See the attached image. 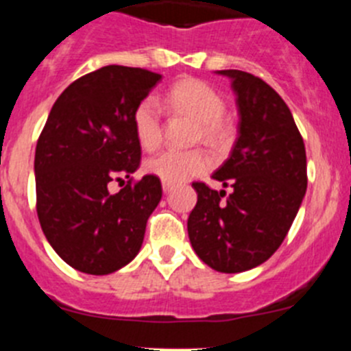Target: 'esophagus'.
<instances>
[{"instance_id": "1", "label": "esophagus", "mask_w": 351, "mask_h": 351, "mask_svg": "<svg viewBox=\"0 0 351 351\" xmlns=\"http://www.w3.org/2000/svg\"><path fill=\"white\" fill-rule=\"evenodd\" d=\"M161 188H163V191H165V193H169V191H172L173 184H170V182H161Z\"/></svg>"}]
</instances>
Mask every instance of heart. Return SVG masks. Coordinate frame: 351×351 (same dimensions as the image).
I'll return each instance as SVG.
<instances>
[{
	"instance_id": "heart-1",
	"label": "heart",
	"mask_w": 351,
	"mask_h": 351,
	"mask_svg": "<svg viewBox=\"0 0 351 351\" xmlns=\"http://www.w3.org/2000/svg\"><path fill=\"white\" fill-rule=\"evenodd\" d=\"M165 101L178 112L188 114L200 123L198 137L210 145H223L226 130L223 116L226 112L225 100L209 84L197 79H181L167 91ZM133 132L138 144L145 151H153L161 144V107L154 96H147L135 107L132 116ZM210 167V158L202 149H167L145 161V172L156 176L163 182L178 184L200 176Z\"/></svg>"
}]
</instances>
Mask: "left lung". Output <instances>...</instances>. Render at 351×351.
<instances>
[{
  "label": "left lung",
  "instance_id": "1",
  "mask_svg": "<svg viewBox=\"0 0 351 351\" xmlns=\"http://www.w3.org/2000/svg\"><path fill=\"white\" fill-rule=\"evenodd\" d=\"M237 96L239 137L213 173L232 191L193 182L188 235L198 258L218 272L250 271L274 255L308 188L306 147L290 108L258 77L219 70Z\"/></svg>",
  "mask_w": 351,
  "mask_h": 351
}]
</instances>
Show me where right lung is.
<instances>
[{"mask_svg":"<svg viewBox=\"0 0 351 351\" xmlns=\"http://www.w3.org/2000/svg\"><path fill=\"white\" fill-rule=\"evenodd\" d=\"M161 80L144 68L108 64L71 82L36 142V213L49 244L70 267L104 276L141 251L161 200L156 176L110 193L141 165L133 110Z\"/></svg>","mask_w":351,"mask_h":351,"instance_id":"1","label":"right lung"}]
</instances>
